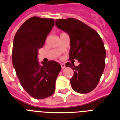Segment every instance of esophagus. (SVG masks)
<instances>
[{
  "instance_id": "34e87169",
  "label": "esophagus",
  "mask_w": 120,
  "mask_h": 120,
  "mask_svg": "<svg viewBox=\"0 0 120 120\" xmlns=\"http://www.w3.org/2000/svg\"><path fill=\"white\" fill-rule=\"evenodd\" d=\"M61 67H62V69H64V68H65V65L64 64H61Z\"/></svg>"
}]
</instances>
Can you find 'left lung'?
I'll return each instance as SVG.
<instances>
[{
    "mask_svg": "<svg viewBox=\"0 0 120 120\" xmlns=\"http://www.w3.org/2000/svg\"><path fill=\"white\" fill-rule=\"evenodd\" d=\"M55 25L69 35V59L80 63L79 66L72 62L65 64L74 70L70 80L72 89L77 93H89L98 84L105 67L106 50L101 38L94 29L73 18L56 19Z\"/></svg>",
    "mask_w": 120,
    "mask_h": 120,
    "instance_id": "1",
    "label": "left lung"
}]
</instances>
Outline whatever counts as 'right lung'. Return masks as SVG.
Instances as JSON below:
<instances>
[{
    "mask_svg": "<svg viewBox=\"0 0 120 120\" xmlns=\"http://www.w3.org/2000/svg\"><path fill=\"white\" fill-rule=\"evenodd\" d=\"M54 26V19L32 17L21 25L14 37L12 64L23 89L35 99L52 95L62 68L57 62H38V50Z\"/></svg>",
    "mask_w": 120,
    "mask_h": 120,
    "instance_id": "add662e5",
    "label": "right lung"
}]
</instances>
